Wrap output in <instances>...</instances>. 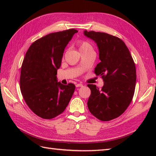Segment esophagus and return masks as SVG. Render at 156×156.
Returning a JSON list of instances; mask_svg holds the SVG:
<instances>
[{
  "instance_id": "obj_1",
  "label": "esophagus",
  "mask_w": 156,
  "mask_h": 156,
  "mask_svg": "<svg viewBox=\"0 0 156 156\" xmlns=\"http://www.w3.org/2000/svg\"><path fill=\"white\" fill-rule=\"evenodd\" d=\"M76 87H83V84H76Z\"/></svg>"
}]
</instances>
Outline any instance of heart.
<instances>
[{"instance_id": "heart-1", "label": "heart", "mask_w": 156, "mask_h": 156, "mask_svg": "<svg viewBox=\"0 0 156 156\" xmlns=\"http://www.w3.org/2000/svg\"><path fill=\"white\" fill-rule=\"evenodd\" d=\"M79 49L80 50H84V49H92V45L87 41H80L79 42Z\"/></svg>"}]
</instances>
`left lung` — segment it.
Instances as JSON below:
<instances>
[{
    "label": "left lung",
    "mask_w": 156,
    "mask_h": 156,
    "mask_svg": "<svg viewBox=\"0 0 156 156\" xmlns=\"http://www.w3.org/2000/svg\"><path fill=\"white\" fill-rule=\"evenodd\" d=\"M84 34L97 44L101 62L94 72L104 81L101 89L94 84L87 85L91 90L88 108L99 120L111 121L123 113L133 99L136 83L135 63L129 49L119 37L93 31L85 30Z\"/></svg>",
    "instance_id": "obj_1"
}]
</instances>
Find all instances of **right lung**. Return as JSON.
<instances>
[{"label":"right lung","mask_w":156,"mask_h":156,"mask_svg":"<svg viewBox=\"0 0 156 156\" xmlns=\"http://www.w3.org/2000/svg\"><path fill=\"white\" fill-rule=\"evenodd\" d=\"M78 31L74 29L52 33L34 41L21 66L20 88L29 108L41 118L51 119L64 111L75 85L57 80L64 49Z\"/></svg>","instance_id":"add662e5"}]
</instances>
